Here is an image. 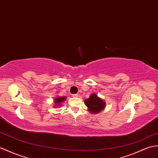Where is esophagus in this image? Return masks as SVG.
Masks as SVG:
<instances>
[{"label":"esophagus","mask_w":158,"mask_h":158,"mask_svg":"<svg viewBox=\"0 0 158 158\" xmlns=\"http://www.w3.org/2000/svg\"><path fill=\"white\" fill-rule=\"evenodd\" d=\"M78 96H79L78 94H74V95H73V98H77Z\"/></svg>","instance_id":"34e87169"}]
</instances>
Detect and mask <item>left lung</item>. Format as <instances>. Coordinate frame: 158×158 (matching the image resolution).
Returning a JSON list of instances; mask_svg holds the SVG:
<instances>
[{
    "label": "left lung",
    "instance_id": "left-lung-1",
    "mask_svg": "<svg viewBox=\"0 0 158 158\" xmlns=\"http://www.w3.org/2000/svg\"><path fill=\"white\" fill-rule=\"evenodd\" d=\"M85 104L91 114H98L106 107V102L96 94H92L89 98L85 99Z\"/></svg>",
    "mask_w": 158,
    "mask_h": 158
}]
</instances>
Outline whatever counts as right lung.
Here are the masks:
<instances>
[{
    "label": "right lung",
    "instance_id": "1",
    "mask_svg": "<svg viewBox=\"0 0 158 158\" xmlns=\"http://www.w3.org/2000/svg\"><path fill=\"white\" fill-rule=\"evenodd\" d=\"M66 99H67L66 96H59V97H56V98H54V108L60 107V106H61L62 102H64Z\"/></svg>",
    "mask_w": 158,
    "mask_h": 158
}]
</instances>
